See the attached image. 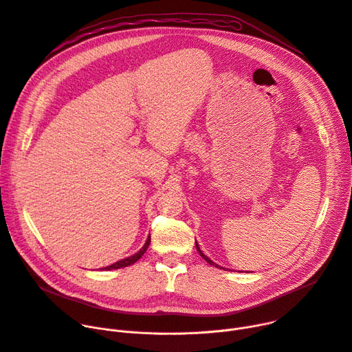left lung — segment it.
<instances>
[{"instance_id":"1","label":"left lung","mask_w":352,"mask_h":352,"mask_svg":"<svg viewBox=\"0 0 352 352\" xmlns=\"http://www.w3.org/2000/svg\"><path fill=\"white\" fill-rule=\"evenodd\" d=\"M195 244H197V250H198V252H199V255H201V257H202V258H204V260H205V261H206V263H208V264H210V265H213V267H217V268H221V267H220V265H217V264H214V263H213V261H212V260H210V258H209V257H206V255H205V254H204V252H202V251H201V248H199V245H198V243H197V241H195ZM221 270H225V268H221Z\"/></svg>"}]
</instances>
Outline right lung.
<instances>
[{"mask_svg":"<svg viewBox=\"0 0 352 352\" xmlns=\"http://www.w3.org/2000/svg\"><path fill=\"white\" fill-rule=\"evenodd\" d=\"M150 236L147 237V240H146V243H144V245L136 252V254H133V255H131V257H127V258H123V260H120V261H118V263H115V264H112V265H109V267H104V268H101L102 271H111V270H118V268H123V267H127V265H132V264H135L138 260H140L142 258V255L146 252V250L148 248V245H150Z\"/></svg>","mask_w":352,"mask_h":352,"instance_id":"obj_1","label":"right lung"}]
</instances>
